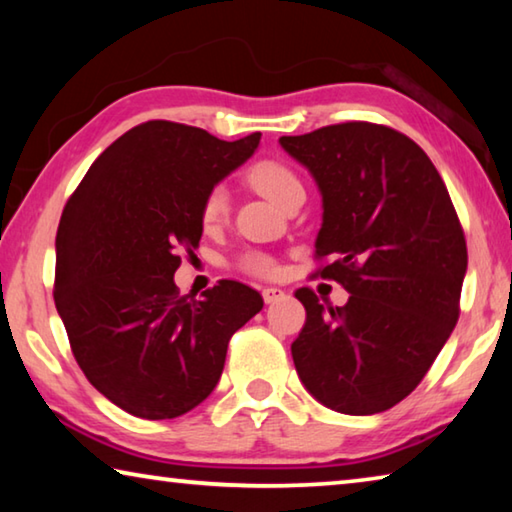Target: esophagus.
Segmentation results:
<instances>
[{
  "mask_svg": "<svg viewBox=\"0 0 512 512\" xmlns=\"http://www.w3.org/2000/svg\"><path fill=\"white\" fill-rule=\"evenodd\" d=\"M262 298L266 305H271V302H277L280 298H284V291L277 287H266V289H262Z\"/></svg>",
  "mask_w": 512,
  "mask_h": 512,
  "instance_id": "obj_1",
  "label": "esophagus"
}]
</instances>
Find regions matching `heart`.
<instances>
[{
	"mask_svg": "<svg viewBox=\"0 0 512 512\" xmlns=\"http://www.w3.org/2000/svg\"><path fill=\"white\" fill-rule=\"evenodd\" d=\"M246 183L255 187L259 194L271 198L275 205L289 207L296 198H305V185L302 178L280 158H259L255 160L244 173ZM228 192L225 187L214 185L210 192L205 194L201 203V223L205 230H214L228 219ZM239 268L248 275L255 277H273L277 273V264L271 255L266 253H246L239 259Z\"/></svg>",
	"mask_w": 512,
	"mask_h": 512,
	"instance_id": "obj_1",
	"label": "heart"
}]
</instances>
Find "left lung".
Wrapping results in <instances>:
<instances>
[{"mask_svg":"<svg viewBox=\"0 0 512 512\" xmlns=\"http://www.w3.org/2000/svg\"><path fill=\"white\" fill-rule=\"evenodd\" d=\"M280 144L323 194L314 259H335L311 277L350 293L325 309L314 289L296 291L307 320L293 363L327 409L381 413L415 391L458 323L463 225L429 155L391 126L343 121Z\"/></svg>","mask_w":512,"mask_h":512,"instance_id":"obj_1","label":"left lung"}]
</instances>
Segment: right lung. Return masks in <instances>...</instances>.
Masks as SVG:
<instances>
[{
	"mask_svg": "<svg viewBox=\"0 0 512 512\" xmlns=\"http://www.w3.org/2000/svg\"><path fill=\"white\" fill-rule=\"evenodd\" d=\"M259 133L223 142L153 119L103 151L74 189L56 232L54 300L83 375L119 409L178 418L214 391L232 334L262 296L221 280L180 296V253L203 235L205 194L246 162Z\"/></svg>",
	"mask_w": 512,
	"mask_h": 512,
	"instance_id": "add662e5",
	"label": "right lung"
}]
</instances>
